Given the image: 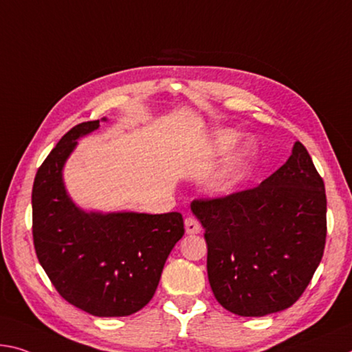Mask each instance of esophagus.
Instances as JSON below:
<instances>
[{
  "label": "esophagus",
  "mask_w": 352,
  "mask_h": 352,
  "mask_svg": "<svg viewBox=\"0 0 352 352\" xmlns=\"http://www.w3.org/2000/svg\"><path fill=\"white\" fill-rule=\"evenodd\" d=\"M185 228H186L188 235H197V233H200V230H202L200 222L196 219V217H186Z\"/></svg>",
  "instance_id": "esophagus-1"
}]
</instances>
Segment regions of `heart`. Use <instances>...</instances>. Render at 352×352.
I'll return each instance as SVG.
<instances>
[{
  "instance_id": "1",
  "label": "heart",
  "mask_w": 352,
  "mask_h": 352,
  "mask_svg": "<svg viewBox=\"0 0 352 352\" xmlns=\"http://www.w3.org/2000/svg\"><path fill=\"white\" fill-rule=\"evenodd\" d=\"M239 141V133L233 130H221L217 131L214 138L211 139L208 147H206V153L210 156L226 153L228 150L236 146ZM254 150L252 147L244 146L238 153H235L230 158L224 161L221 169L216 172L214 177L211 178V191L219 196H226V194H232L233 191L241 186V183L246 180L249 174L250 161H252Z\"/></svg>"
}]
</instances>
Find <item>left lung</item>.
<instances>
[{
  "instance_id": "obj_1",
  "label": "left lung",
  "mask_w": 352,
  "mask_h": 352,
  "mask_svg": "<svg viewBox=\"0 0 352 352\" xmlns=\"http://www.w3.org/2000/svg\"><path fill=\"white\" fill-rule=\"evenodd\" d=\"M326 205L324 182L300 142L258 186L192 200L217 302L239 316H265L296 302L324 252Z\"/></svg>"
}]
</instances>
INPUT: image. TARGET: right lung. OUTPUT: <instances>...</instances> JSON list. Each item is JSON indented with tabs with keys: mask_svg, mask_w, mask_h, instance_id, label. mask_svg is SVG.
<instances>
[{
	"mask_svg": "<svg viewBox=\"0 0 352 352\" xmlns=\"http://www.w3.org/2000/svg\"><path fill=\"white\" fill-rule=\"evenodd\" d=\"M98 126L100 120H91L72 128L38 167L32 238L38 263L67 302L94 316H128L153 298L185 227L177 211L87 213L74 204L63 180L64 164L78 139Z\"/></svg>",
	"mask_w": 352,
	"mask_h": 352,
	"instance_id": "1",
	"label": "right lung"
}]
</instances>
